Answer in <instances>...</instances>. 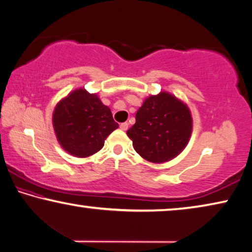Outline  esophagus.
Listing matches in <instances>:
<instances>
[{"instance_id":"esophagus-1","label":"esophagus","mask_w":252,"mask_h":252,"mask_svg":"<svg viewBox=\"0 0 252 252\" xmlns=\"http://www.w3.org/2000/svg\"><path fill=\"white\" fill-rule=\"evenodd\" d=\"M127 127H129V125H127L126 122H125V123H121V125H120V129L123 130V131H126V130H127Z\"/></svg>"}]
</instances>
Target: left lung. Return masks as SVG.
<instances>
[{
    "instance_id": "8db88e82",
    "label": "left lung",
    "mask_w": 252,
    "mask_h": 252,
    "mask_svg": "<svg viewBox=\"0 0 252 252\" xmlns=\"http://www.w3.org/2000/svg\"><path fill=\"white\" fill-rule=\"evenodd\" d=\"M191 132L189 107L170 93L162 92L145 99L126 134L142 158L158 164L178 156L189 142Z\"/></svg>"
}]
</instances>
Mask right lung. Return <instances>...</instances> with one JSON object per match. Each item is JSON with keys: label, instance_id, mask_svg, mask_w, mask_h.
I'll list each match as a JSON object with an SVG mask.
<instances>
[{"label": "right lung", "instance_id": "add662e5", "mask_svg": "<svg viewBox=\"0 0 252 252\" xmlns=\"http://www.w3.org/2000/svg\"><path fill=\"white\" fill-rule=\"evenodd\" d=\"M53 127L61 147L82 158L102 149L105 139L119 125L96 94L79 88L56 105Z\"/></svg>", "mask_w": 252, "mask_h": 252}]
</instances>
